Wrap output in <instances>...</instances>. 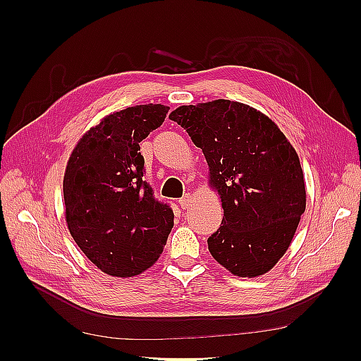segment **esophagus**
<instances>
[{"label": "esophagus", "mask_w": 361, "mask_h": 361, "mask_svg": "<svg viewBox=\"0 0 361 361\" xmlns=\"http://www.w3.org/2000/svg\"><path fill=\"white\" fill-rule=\"evenodd\" d=\"M192 202H194L192 194H191V192H187V194H185L183 197L179 200V204H180L182 209H188V207L192 204Z\"/></svg>", "instance_id": "obj_1"}]
</instances>
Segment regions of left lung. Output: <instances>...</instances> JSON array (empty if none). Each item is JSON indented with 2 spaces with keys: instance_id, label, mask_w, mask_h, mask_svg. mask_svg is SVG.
Listing matches in <instances>:
<instances>
[{
  "instance_id": "8db88e82",
  "label": "left lung",
  "mask_w": 361,
  "mask_h": 361,
  "mask_svg": "<svg viewBox=\"0 0 361 361\" xmlns=\"http://www.w3.org/2000/svg\"><path fill=\"white\" fill-rule=\"evenodd\" d=\"M207 162V183L224 211L207 239L212 257L238 277H259L286 253L305 211L297 150L276 122L247 104L215 99L169 116Z\"/></svg>"
}]
</instances>
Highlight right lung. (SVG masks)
<instances>
[{
  "label": "right lung",
  "mask_w": 361,
  "mask_h": 361,
  "mask_svg": "<svg viewBox=\"0 0 361 361\" xmlns=\"http://www.w3.org/2000/svg\"><path fill=\"white\" fill-rule=\"evenodd\" d=\"M169 110L146 104L105 116L78 140L64 170L69 232L87 259L111 277H135L154 267L171 232L173 211L152 195L138 152Z\"/></svg>",
  "instance_id": "right-lung-1"
}]
</instances>
